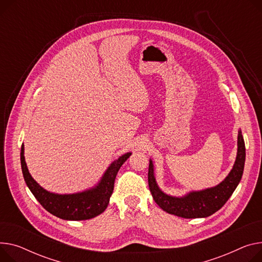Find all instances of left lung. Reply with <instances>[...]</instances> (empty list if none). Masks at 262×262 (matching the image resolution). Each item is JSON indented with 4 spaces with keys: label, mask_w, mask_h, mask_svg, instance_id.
Returning a JSON list of instances; mask_svg holds the SVG:
<instances>
[{
    "label": "left lung",
    "mask_w": 262,
    "mask_h": 262,
    "mask_svg": "<svg viewBox=\"0 0 262 262\" xmlns=\"http://www.w3.org/2000/svg\"><path fill=\"white\" fill-rule=\"evenodd\" d=\"M238 149L235 164L226 178L218 185L199 191H190L183 197L164 194L156 182L154 164L149 160L148 186L155 202L168 214L182 218H205L213 215L230 199L239 184L246 161V145L241 130L238 133Z\"/></svg>",
    "instance_id": "8db88e82"
}]
</instances>
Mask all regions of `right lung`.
Returning <instances> with one entry per match:
<instances>
[{
	"instance_id": "1",
	"label": "right lung",
	"mask_w": 262,
	"mask_h": 262,
	"mask_svg": "<svg viewBox=\"0 0 262 262\" xmlns=\"http://www.w3.org/2000/svg\"><path fill=\"white\" fill-rule=\"evenodd\" d=\"M130 155L132 152H126L115 160L95 187L68 195L50 193L31 177L25 162L24 145L21 147V166L28 188L47 212L64 220H87L105 211L113 194L117 173Z\"/></svg>"
}]
</instances>
